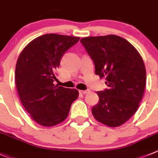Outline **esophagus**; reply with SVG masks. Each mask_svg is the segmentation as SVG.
I'll list each match as a JSON object with an SVG mask.
<instances>
[{
    "label": "esophagus",
    "instance_id": "obj_1",
    "mask_svg": "<svg viewBox=\"0 0 158 158\" xmlns=\"http://www.w3.org/2000/svg\"><path fill=\"white\" fill-rule=\"evenodd\" d=\"M79 92H80L81 94H86L89 93V89H86V90H80Z\"/></svg>",
    "mask_w": 158,
    "mask_h": 158
}]
</instances>
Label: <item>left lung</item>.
Segmentation results:
<instances>
[{"label": "left lung", "instance_id": "8db88e82", "mask_svg": "<svg viewBox=\"0 0 158 158\" xmlns=\"http://www.w3.org/2000/svg\"><path fill=\"white\" fill-rule=\"evenodd\" d=\"M95 65V74L106 78L108 88L98 91L92 108L98 121L118 127L135 114L143 98L146 80L144 62L135 48L117 35L87 37L80 40Z\"/></svg>", "mask_w": 158, "mask_h": 158}]
</instances>
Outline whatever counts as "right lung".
Returning a JSON list of instances; mask_svg holds the SVG:
<instances>
[{
	"label": "right lung",
	"mask_w": 158,
	"mask_h": 158,
	"mask_svg": "<svg viewBox=\"0 0 158 158\" xmlns=\"http://www.w3.org/2000/svg\"><path fill=\"white\" fill-rule=\"evenodd\" d=\"M79 37L47 34L31 41L21 52L15 66V84L23 106L40 125L52 127L69 116L76 89L53 84L54 72Z\"/></svg>",
	"instance_id": "obj_1"
}]
</instances>
